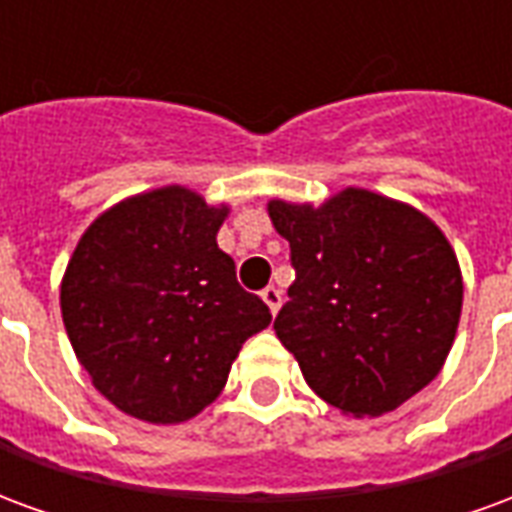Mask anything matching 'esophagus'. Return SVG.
Masks as SVG:
<instances>
[{
  "label": "esophagus",
  "mask_w": 512,
  "mask_h": 512,
  "mask_svg": "<svg viewBox=\"0 0 512 512\" xmlns=\"http://www.w3.org/2000/svg\"><path fill=\"white\" fill-rule=\"evenodd\" d=\"M260 296H263V301H266V304H268V310L277 315L279 307H282V293H279V290L274 288V285H268V288L263 290Z\"/></svg>",
  "instance_id": "34e87169"
}]
</instances>
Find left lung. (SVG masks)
<instances>
[{
    "label": "left lung",
    "instance_id": "obj_1",
    "mask_svg": "<svg viewBox=\"0 0 512 512\" xmlns=\"http://www.w3.org/2000/svg\"><path fill=\"white\" fill-rule=\"evenodd\" d=\"M268 216L296 271L274 329L326 403L378 417L439 376L463 282L428 216L365 189L321 208L271 200Z\"/></svg>",
    "mask_w": 512,
    "mask_h": 512
}]
</instances>
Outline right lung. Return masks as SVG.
<instances>
[{"instance_id": "add662e5", "label": "right lung", "mask_w": 512, "mask_h": 512, "mask_svg": "<svg viewBox=\"0 0 512 512\" xmlns=\"http://www.w3.org/2000/svg\"><path fill=\"white\" fill-rule=\"evenodd\" d=\"M224 216L167 186L109 208L73 252L65 332L95 389L131 417L169 425L200 414L241 345L271 323L216 244Z\"/></svg>"}]
</instances>
